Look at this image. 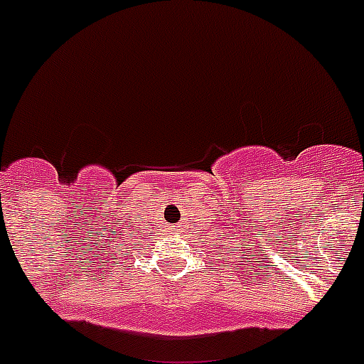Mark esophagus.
I'll list each match as a JSON object with an SVG mask.
<instances>
[{
  "mask_svg": "<svg viewBox=\"0 0 364 364\" xmlns=\"http://www.w3.org/2000/svg\"><path fill=\"white\" fill-rule=\"evenodd\" d=\"M174 229H176V231H180V229H182V225H174Z\"/></svg>",
  "mask_w": 364,
  "mask_h": 364,
  "instance_id": "esophagus-1",
  "label": "esophagus"
}]
</instances>
